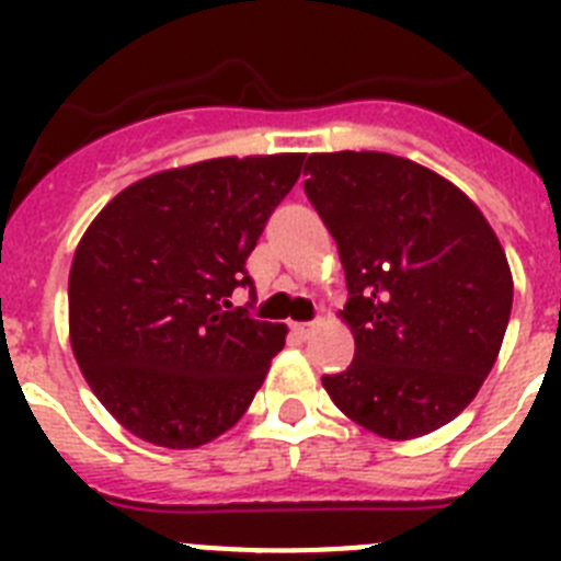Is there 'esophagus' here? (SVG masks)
<instances>
[{
	"label": "esophagus",
	"mask_w": 561,
	"mask_h": 561,
	"mask_svg": "<svg viewBox=\"0 0 561 561\" xmlns=\"http://www.w3.org/2000/svg\"><path fill=\"white\" fill-rule=\"evenodd\" d=\"M317 331V323H297L295 325V334L300 336V340H309L311 334H314Z\"/></svg>",
	"instance_id": "obj_1"
}]
</instances>
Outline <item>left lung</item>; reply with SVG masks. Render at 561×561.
Here are the masks:
<instances>
[{
	"instance_id": "obj_1",
	"label": "left lung",
	"mask_w": 561,
	"mask_h": 561,
	"mask_svg": "<svg viewBox=\"0 0 561 561\" xmlns=\"http://www.w3.org/2000/svg\"><path fill=\"white\" fill-rule=\"evenodd\" d=\"M306 196L340 250L354 334L323 388L359 427L410 440L478 396L512 317L514 280L480 207L440 173L381 151L311 153Z\"/></svg>"
}]
</instances>
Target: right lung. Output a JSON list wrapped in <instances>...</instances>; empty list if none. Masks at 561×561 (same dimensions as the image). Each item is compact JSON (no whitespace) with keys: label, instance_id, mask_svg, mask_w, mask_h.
I'll return each mask as SVG.
<instances>
[{"label":"right lung","instance_id":"1","mask_svg":"<svg viewBox=\"0 0 561 561\" xmlns=\"http://www.w3.org/2000/svg\"><path fill=\"white\" fill-rule=\"evenodd\" d=\"M304 153L219 157L121 191L78 241L69 342L83 379L153 447L196 449L236 424L286 325L230 309L247 257Z\"/></svg>","mask_w":561,"mask_h":561}]
</instances>
